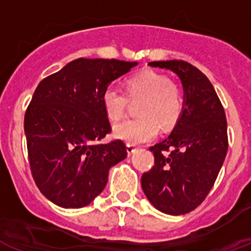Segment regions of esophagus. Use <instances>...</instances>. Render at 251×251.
Here are the masks:
<instances>
[{"mask_svg":"<svg viewBox=\"0 0 251 251\" xmlns=\"http://www.w3.org/2000/svg\"><path fill=\"white\" fill-rule=\"evenodd\" d=\"M136 147L134 144H126V151H127V154H132V153H134V151H136Z\"/></svg>","mask_w":251,"mask_h":251,"instance_id":"esophagus-1","label":"esophagus"}]
</instances>
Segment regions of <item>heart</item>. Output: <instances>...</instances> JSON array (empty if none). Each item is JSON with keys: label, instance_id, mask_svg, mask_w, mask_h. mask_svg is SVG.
Here are the masks:
<instances>
[{"label": "heart", "instance_id": "1", "mask_svg": "<svg viewBox=\"0 0 251 251\" xmlns=\"http://www.w3.org/2000/svg\"><path fill=\"white\" fill-rule=\"evenodd\" d=\"M102 106L107 117L120 121L127 115L130 100L139 102L138 117L115 127V135L127 143L139 144L157 135L159 127L172 130L184 115V90L170 76L145 70L126 80V93L115 86H107L102 93Z\"/></svg>", "mask_w": 251, "mask_h": 251}]
</instances>
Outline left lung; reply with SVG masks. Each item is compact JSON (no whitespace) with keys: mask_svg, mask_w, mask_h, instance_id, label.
<instances>
[{"mask_svg":"<svg viewBox=\"0 0 251 251\" xmlns=\"http://www.w3.org/2000/svg\"><path fill=\"white\" fill-rule=\"evenodd\" d=\"M148 65L177 74L185 109L170 136L149 148L154 166L143 174V191L162 213L186 214L207 198L226 158V113L208 77L191 64L171 60Z\"/></svg>","mask_w":251,"mask_h":251,"instance_id":"left-lung-1","label":"left lung"}]
</instances>
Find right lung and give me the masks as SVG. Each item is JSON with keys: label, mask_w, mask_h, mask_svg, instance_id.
Returning <instances> with one entry per match:
<instances>
[{"label": "right lung", "mask_w": 251, "mask_h": 251, "mask_svg": "<svg viewBox=\"0 0 251 251\" xmlns=\"http://www.w3.org/2000/svg\"><path fill=\"white\" fill-rule=\"evenodd\" d=\"M136 62L77 58L38 84L24 119L31 176L62 208H81L100 195L108 171L127 155L125 143H100L111 132L102 93Z\"/></svg>", "instance_id": "1"}]
</instances>
